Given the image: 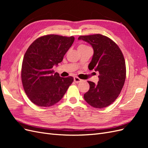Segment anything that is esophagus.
I'll use <instances>...</instances> for the list:
<instances>
[{
	"label": "esophagus",
	"instance_id": "1",
	"mask_svg": "<svg viewBox=\"0 0 148 148\" xmlns=\"http://www.w3.org/2000/svg\"><path fill=\"white\" fill-rule=\"evenodd\" d=\"M74 82H75L76 83H78L82 82V79H80V78H79L78 77H74Z\"/></svg>",
	"mask_w": 148,
	"mask_h": 148
}]
</instances>
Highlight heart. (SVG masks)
Segmentation results:
<instances>
[{
	"mask_svg": "<svg viewBox=\"0 0 148 148\" xmlns=\"http://www.w3.org/2000/svg\"><path fill=\"white\" fill-rule=\"evenodd\" d=\"M85 47H88V46H86V45H84V44H80V45L78 46V49H83Z\"/></svg>",
	"mask_w": 148,
	"mask_h": 148,
	"instance_id": "heart-1",
	"label": "heart"
}]
</instances>
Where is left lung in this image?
Returning a JSON list of instances; mask_svg holds the SVG:
<instances>
[{
	"instance_id": "left-lung-1",
	"label": "left lung",
	"mask_w": 148,
	"mask_h": 148,
	"mask_svg": "<svg viewBox=\"0 0 148 148\" xmlns=\"http://www.w3.org/2000/svg\"><path fill=\"white\" fill-rule=\"evenodd\" d=\"M79 40L92 46L94 54L89 69L99 71V82L88 81L89 89L84 95L86 102L101 109L110 106L122 91L126 78V65L120 49L112 40L100 34L79 36Z\"/></svg>"
}]
</instances>
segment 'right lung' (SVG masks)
I'll return each mask as SVG.
<instances>
[{"label": "right lung", "mask_w": 148, "mask_h": 148, "mask_svg": "<svg viewBox=\"0 0 148 148\" xmlns=\"http://www.w3.org/2000/svg\"><path fill=\"white\" fill-rule=\"evenodd\" d=\"M75 38L48 34L36 39L25 52L21 77L30 101L39 107H51L60 101L72 77H60L53 66L60 63L72 45Z\"/></svg>", "instance_id": "1"}]
</instances>
